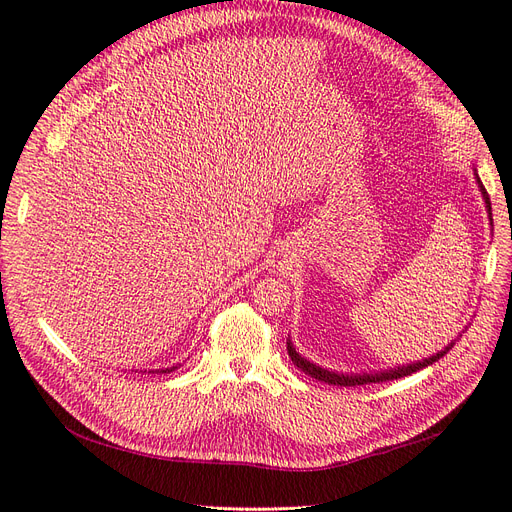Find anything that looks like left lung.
<instances>
[{
  "label": "left lung",
  "mask_w": 512,
  "mask_h": 512,
  "mask_svg": "<svg viewBox=\"0 0 512 512\" xmlns=\"http://www.w3.org/2000/svg\"><path fill=\"white\" fill-rule=\"evenodd\" d=\"M477 183H479V187H481V194H483V200H485V206H487V213H489V221H491V225H494V219H491V202H489V196H487V192H485V187H483L479 175H477ZM451 348H453V344H449V346H447L445 350H441L439 354H434V356H430V358H424V361H418V363L407 365V367L403 365V367L380 371V373H363V375L358 373V375H354V373H335V371L318 367V365L306 361V358L301 356V354L293 348L291 339L287 342V350H289V356H291V361L295 363V367H299L306 375L314 377V380L331 384V386H363V384H380V382H388V380H399V377L411 375V373L420 371V369H424V367H428V365H432V363H437L439 358H443Z\"/></svg>",
  "instance_id": "1"
}]
</instances>
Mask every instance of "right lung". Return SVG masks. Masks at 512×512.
<instances>
[{
  "mask_svg": "<svg viewBox=\"0 0 512 512\" xmlns=\"http://www.w3.org/2000/svg\"><path fill=\"white\" fill-rule=\"evenodd\" d=\"M175 369H177V367H170V369H162L160 373H170V371H175Z\"/></svg>",
  "mask_w": 512,
  "mask_h": 512,
  "instance_id": "1",
  "label": "right lung"
}]
</instances>
